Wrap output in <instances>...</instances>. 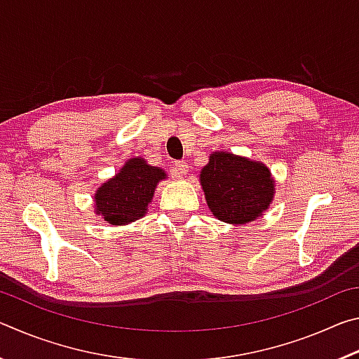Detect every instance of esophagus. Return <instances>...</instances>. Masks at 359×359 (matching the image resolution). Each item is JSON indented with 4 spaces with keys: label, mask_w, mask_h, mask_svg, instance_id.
Masks as SVG:
<instances>
[{
    "label": "esophagus",
    "mask_w": 359,
    "mask_h": 359,
    "mask_svg": "<svg viewBox=\"0 0 359 359\" xmlns=\"http://www.w3.org/2000/svg\"><path fill=\"white\" fill-rule=\"evenodd\" d=\"M188 172V165L185 161H175L172 165V174L175 177H182V175H185Z\"/></svg>",
    "instance_id": "obj_1"
}]
</instances>
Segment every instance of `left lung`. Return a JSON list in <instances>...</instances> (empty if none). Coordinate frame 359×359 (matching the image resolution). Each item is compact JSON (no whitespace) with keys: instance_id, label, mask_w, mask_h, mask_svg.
<instances>
[{"instance_id":"obj_1","label":"left lung","mask_w":359,"mask_h":359,"mask_svg":"<svg viewBox=\"0 0 359 359\" xmlns=\"http://www.w3.org/2000/svg\"><path fill=\"white\" fill-rule=\"evenodd\" d=\"M199 184L214 217L238 226L263 217L276 194V180L264 163L223 150L212 151Z\"/></svg>"}]
</instances>
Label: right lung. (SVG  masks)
Here are the masks:
<instances>
[{
  "label": "right lung",
  "instance_id": "obj_1",
  "mask_svg": "<svg viewBox=\"0 0 359 359\" xmlns=\"http://www.w3.org/2000/svg\"><path fill=\"white\" fill-rule=\"evenodd\" d=\"M165 179V169L150 166L141 156L130 158L95 191V214L112 226L136 222L147 214L156 185Z\"/></svg>",
  "mask_w": 359,
  "mask_h": 359
}]
</instances>
